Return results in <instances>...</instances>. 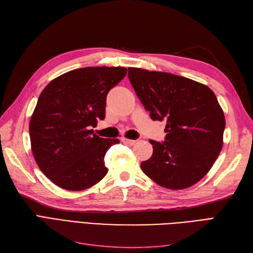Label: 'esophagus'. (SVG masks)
Returning a JSON list of instances; mask_svg holds the SVG:
<instances>
[{"label": "esophagus", "instance_id": "esophagus-1", "mask_svg": "<svg viewBox=\"0 0 253 253\" xmlns=\"http://www.w3.org/2000/svg\"><path fill=\"white\" fill-rule=\"evenodd\" d=\"M121 141L124 142V143H126V144H128V145H133V144H135V142H136V140L127 139V138H122V139H121Z\"/></svg>", "mask_w": 253, "mask_h": 253}]
</instances>
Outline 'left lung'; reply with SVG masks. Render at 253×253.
I'll use <instances>...</instances> for the list:
<instances>
[{"label":"left lung","instance_id":"obj_1","mask_svg":"<svg viewBox=\"0 0 253 253\" xmlns=\"http://www.w3.org/2000/svg\"><path fill=\"white\" fill-rule=\"evenodd\" d=\"M128 78L153 120H166V141L150 140L153 154L141 163L157 185L182 190L210 171L223 148V109L211 88L181 76L128 67Z\"/></svg>","mask_w":253,"mask_h":253}]
</instances>
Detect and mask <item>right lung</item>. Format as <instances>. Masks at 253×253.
Here are the masks:
<instances>
[{
    "instance_id": "1",
    "label": "right lung",
    "mask_w": 253,
    "mask_h": 253,
    "mask_svg": "<svg viewBox=\"0 0 253 253\" xmlns=\"http://www.w3.org/2000/svg\"><path fill=\"white\" fill-rule=\"evenodd\" d=\"M126 75L122 66L77 68L42 90L30 117V144L38 167L56 186L85 190L108 173L104 155L119 139L101 138L90 128L104 119L106 95Z\"/></svg>"
}]
</instances>
